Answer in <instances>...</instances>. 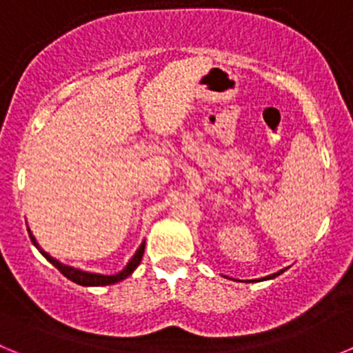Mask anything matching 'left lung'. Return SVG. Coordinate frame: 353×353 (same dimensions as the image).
Returning <instances> with one entry per match:
<instances>
[{
    "instance_id": "8db88e82",
    "label": "left lung",
    "mask_w": 353,
    "mask_h": 353,
    "mask_svg": "<svg viewBox=\"0 0 353 353\" xmlns=\"http://www.w3.org/2000/svg\"><path fill=\"white\" fill-rule=\"evenodd\" d=\"M279 274H283V270H279V272H274V274H270V276L263 277V279H274V277H277V276H279Z\"/></svg>"
}]
</instances>
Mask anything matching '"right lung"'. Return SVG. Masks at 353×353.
I'll return each instance as SVG.
<instances>
[{"instance_id":"right-lung-1","label":"right lung","mask_w":353,"mask_h":353,"mask_svg":"<svg viewBox=\"0 0 353 353\" xmlns=\"http://www.w3.org/2000/svg\"><path fill=\"white\" fill-rule=\"evenodd\" d=\"M28 233H30L31 242H33V245L39 249L40 254H42V256L46 258L49 263L54 265L56 269L60 270V272L63 274L67 279H70V281L77 283V285H81V286H105V285H114V283H118V281H123L125 277H129L130 274L134 272V270L138 269V265L141 263L143 252H145V240H143L141 245L138 248V251L134 252V256L130 258L129 263H127L125 267L120 270V272H117V274H97V272H88V270H81V269H77V267H72V265L61 263L60 260L52 258L49 252H46L42 248H40L39 242H37V239H35V235L31 233L30 228H28Z\"/></svg>"}]
</instances>
